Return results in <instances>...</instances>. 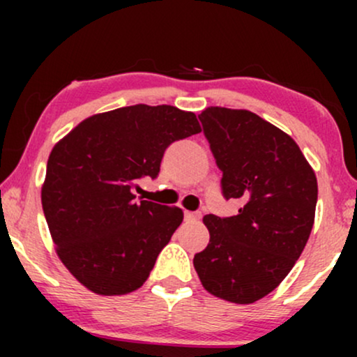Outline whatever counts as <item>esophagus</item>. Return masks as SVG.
I'll return each instance as SVG.
<instances>
[{"label":"esophagus","mask_w":357,"mask_h":357,"mask_svg":"<svg viewBox=\"0 0 357 357\" xmlns=\"http://www.w3.org/2000/svg\"><path fill=\"white\" fill-rule=\"evenodd\" d=\"M202 218V215L199 213H195V211H184V220L186 221H196Z\"/></svg>","instance_id":"34e87169"}]
</instances>
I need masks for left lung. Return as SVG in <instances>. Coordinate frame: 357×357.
<instances>
[{
    "mask_svg": "<svg viewBox=\"0 0 357 357\" xmlns=\"http://www.w3.org/2000/svg\"><path fill=\"white\" fill-rule=\"evenodd\" d=\"M198 117L223 173V196L243 206L228 218L204 216L210 243L192 264L213 296L253 304L301 257L312 231L317 179L297 142L257 114L208 107Z\"/></svg>",
    "mask_w": 357,
    "mask_h": 357,
    "instance_id": "8db88e82",
    "label": "left lung"
}]
</instances>
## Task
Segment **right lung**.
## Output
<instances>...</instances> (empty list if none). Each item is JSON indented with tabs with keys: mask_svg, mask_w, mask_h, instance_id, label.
Wrapping results in <instances>:
<instances>
[{
	"mask_svg": "<svg viewBox=\"0 0 357 357\" xmlns=\"http://www.w3.org/2000/svg\"><path fill=\"white\" fill-rule=\"evenodd\" d=\"M198 132L192 112L137 104L85 119L52 149L45 218L61 264L93 294L124 296L147 280L183 211L136 202L132 190L159 174L167 146Z\"/></svg>",
	"mask_w": 357,
	"mask_h": 357,
	"instance_id": "add662e5",
	"label": "right lung"
}]
</instances>
